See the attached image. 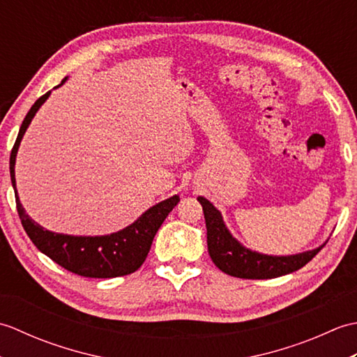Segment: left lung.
<instances>
[{
    "label": "left lung",
    "mask_w": 357,
    "mask_h": 357,
    "mask_svg": "<svg viewBox=\"0 0 357 357\" xmlns=\"http://www.w3.org/2000/svg\"><path fill=\"white\" fill-rule=\"evenodd\" d=\"M207 225V245L211 261L219 270L241 279H271L304 267L321 252L319 248L293 256H268L242 247L224 225L222 216L206 198L199 196Z\"/></svg>",
    "instance_id": "8db88e82"
}]
</instances>
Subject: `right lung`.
<instances>
[{
    "instance_id": "1",
    "label": "right lung",
    "mask_w": 357,
    "mask_h": 357,
    "mask_svg": "<svg viewBox=\"0 0 357 357\" xmlns=\"http://www.w3.org/2000/svg\"><path fill=\"white\" fill-rule=\"evenodd\" d=\"M64 81L66 78L61 81V84ZM49 95L50 92L44 93L30 107L20 127V133L10 153V178L15 188V201H17L21 224L24 227L30 241L33 242L40 252L49 256L58 265H61L63 268L75 273V275L101 279L130 275L146 261L156 231L164 222V219L169 216L170 211L179 202V196H172V198L156 204V206L149 208L138 221L126 227L124 230L107 234V236H70V234L52 233L32 221L29 215H26V210L22 208L17 195L15 158H17L22 135H24L30 121L33 119L35 113L47 100Z\"/></svg>"
}]
</instances>
